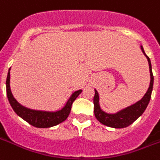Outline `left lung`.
<instances>
[{
  "label": "left lung",
  "mask_w": 160,
  "mask_h": 160,
  "mask_svg": "<svg viewBox=\"0 0 160 160\" xmlns=\"http://www.w3.org/2000/svg\"><path fill=\"white\" fill-rule=\"evenodd\" d=\"M142 50L143 51L144 55H146L149 62L150 72V83L149 89L146 95L143 96V98L137 102L135 105L128 107L127 109H123L122 111L118 112L114 114H109L103 112L100 108L99 105V96L98 93L95 90V96L93 99L94 103V113L96 118H97L99 122H101L102 124L105 126L115 128H126L132 123L134 121L139 118L142 115L144 111L146 110V107L150 102V97H151V92L153 90V83H154V76H153L152 69H151V63H150V58L145 53L143 47H142Z\"/></svg>",
  "instance_id": "obj_1"
}]
</instances>
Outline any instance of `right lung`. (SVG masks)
<instances>
[{"label":"right lung","mask_w":160,"mask_h":160,"mask_svg":"<svg viewBox=\"0 0 160 160\" xmlns=\"http://www.w3.org/2000/svg\"><path fill=\"white\" fill-rule=\"evenodd\" d=\"M10 68L9 69L7 78H6V94H7L9 102L14 112L18 116H20L26 122L36 128H51V127L55 126L60 122H64V120L68 118V114L70 113L72 103L82 92V90L75 92L69 98L65 106L59 111L46 112L27 109L19 105L12 95L10 88Z\"/></svg>","instance_id":"right-lung-1"}]
</instances>
